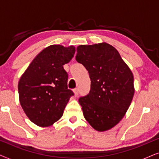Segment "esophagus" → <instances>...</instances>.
<instances>
[{"mask_svg": "<svg viewBox=\"0 0 159 159\" xmlns=\"http://www.w3.org/2000/svg\"><path fill=\"white\" fill-rule=\"evenodd\" d=\"M73 91H74V93H75V97H77L78 95H79V92H78V89L77 88H75Z\"/></svg>", "mask_w": 159, "mask_h": 159, "instance_id": "34e87169", "label": "esophagus"}]
</instances>
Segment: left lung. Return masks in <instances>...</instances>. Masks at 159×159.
I'll list each match as a JSON object with an SVG mask.
<instances>
[{
	"mask_svg": "<svg viewBox=\"0 0 159 159\" xmlns=\"http://www.w3.org/2000/svg\"><path fill=\"white\" fill-rule=\"evenodd\" d=\"M76 60L88 71L89 94L79 103L88 122L99 132L111 129L127 111L134 93V77L118 51L106 43L80 45Z\"/></svg>",
	"mask_w": 159,
	"mask_h": 159,
	"instance_id": "8db88e82",
	"label": "left lung"
}]
</instances>
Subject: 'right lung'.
<instances>
[{"instance_id": "1", "label": "right lung", "mask_w": 159, "mask_h": 159, "mask_svg": "<svg viewBox=\"0 0 159 159\" xmlns=\"http://www.w3.org/2000/svg\"><path fill=\"white\" fill-rule=\"evenodd\" d=\"M75 47L52 45L40 52L19 79V102L30 120L41 127L59 120L74 93L67 87L64 64L72 59Z\"/></svg>"}]
</instances>
